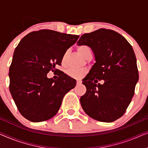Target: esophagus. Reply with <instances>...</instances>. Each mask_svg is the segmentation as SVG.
<instances>
[{
  "instance_id": "obj_1",
  "label": "esophagus",
  "mask_w": 148,
  "mask_h": 148,
  "mask_svg": "<svg viewBox=\"0 0 148 148\" xmlns=\"http://www.w3.org/2000/svg\"><path fill=\"white\" fill-rule=\"evenodd\" d=\"M81 84H82V81H81V80H77V84L80 85Z\"/></svg>"
}]
</instances>
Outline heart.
Returning a JSON list of instances; mask_svg holds the SVG:
<instances>
[{
	"label": "heart",
	"mask_w": 148,
	"mask_h": 148,
	"mask_svg": "<svg viewBox=\"0 0 148 148\" xmlns=\"http://www.w3.org/2000/svg\"><path fill=\"white\" fill-rule=\"evenodd\" d=\"M78 51L79 52L81 55H82L84 58H86V56H88L89 54H92V50H91L90 47L87 45H81L79 46ZM66 56V53L64 54L63 56H62V62H64V60H65ZM84 73L85 71L84 70L73 69H70L67 70V71H66V73H67L71 77H76V78L81 77L84 74Z\"/></svg>",
	"instance_id": "1"
}]
</instances>
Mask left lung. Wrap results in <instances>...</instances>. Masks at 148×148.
Here are the masks:
<instances>
[{
	"label": "left lung",
	"instance_id": "1",
	"mask_svg": "<svg viewBox=\"0 0 148 148\" xmlns=\"http://www.w3.org/2000/svg\"><path fill=\"white\" fill-rule=\"evenodd\" d=\"M77 45L90 46L96 60L82 80L86 87L80 98L82 108L95 120L113 122L124 114L139 80L132 46L121 34L106 29L84 34ZM97 79L105 83L96 84Z\"/></svg>",
	"mask_w": 148,
	"mask_h": 148
}]
</instances>
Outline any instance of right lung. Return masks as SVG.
I'll return each mask as SVG.
<instances>
[{
    "label": "right lung",
    "mask_w": 148,
    "mask_h": 148,
    "mask_svg": "<svg viewBox=\"0 0 148 148\" xmlns=\"http://www.w3.org/2000/svg\"><path fill=\"white\" fill-rule=\"evenodd\" d=\"M79 37L42 29L28 34L16 47L9 67V90L27 120L37 123L52 118L64 95L76 86V80L63 72L56 80L48 78L47 73L60 65L66 50Z\"/></svg>",
    "instance_id": "obj_1"
}]
</instances>
